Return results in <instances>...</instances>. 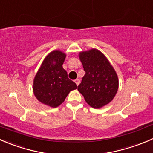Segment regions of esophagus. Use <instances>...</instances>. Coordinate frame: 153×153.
Returning a JSON list of instances; mask_svg holds the SVG:
<instances>
[{
    "instance_id": "esophagus-1",
    "label": "esophagus",
    "mask_w": 153,
    "mask_h": 153,
    "mask_svg": "<svg viewBox=\"0 0 153 153\" xmlns=\"http://www.w3.org/2000/svg\"><path fill=\"white\" fill-rule=\"evenodd\" d=\"M75 83L77 84V85H78V84H79V83H80V80L78 79V78H77V79L75 80Z\"/></svg>"
}]
</instances>
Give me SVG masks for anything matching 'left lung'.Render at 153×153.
Segmentation results:
<instances>
[{"instance_id": "8db88e82", "label": "left lung", "mask_w": 153, "mask_h": 153, "mask_svg": "<svg viewBox=\"0 0 153 153\" xmlns=\"http://www.w3.org/2000/svg\"><path fill=\"white\" fill-rule=\"evenodd\" d=\"M85 71L78 90L93 108H101L113 100L117 93V74L105 54L96 48L79 52Z\"/></svg>"}]
</instances>
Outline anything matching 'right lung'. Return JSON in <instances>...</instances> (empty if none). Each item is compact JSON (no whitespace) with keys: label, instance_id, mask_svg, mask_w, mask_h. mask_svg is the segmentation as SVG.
Instances as JSON below:
<instances>
[{"label":"right lung","instance_id":"right-lung-1","mask_svg":"<svg viewBox=\"0 0 153 153\" xmlns=\"http://www.w3.org/2000/svg\"><path fill=\"white\" fill-rule=\"evenodd\" d=\"M66 57V54L60 50L50 52L34 77V96L41 103L51 108L61 105L69 92L77 89L76 84L68 78L63 68Z\"/></svg>","mask_w":153,"mask_h":153}]
</instances>
